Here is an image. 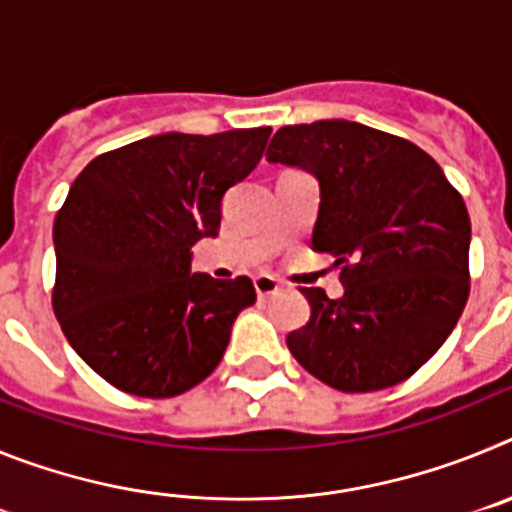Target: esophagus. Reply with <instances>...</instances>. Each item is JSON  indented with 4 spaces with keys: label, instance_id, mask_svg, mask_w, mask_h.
Wrapping results in <instances>:
<instances>
[{
    "label": "esophagus",
    "instance_id": "obj_1",
    "mask_svg": "<svg viewBox=\"0 0 512 512\" xmlns=\"http://www.w3.org/2000/svg\"><path fill=\"white\" fill-rule=\"evenodd\" d=\"M253 287H256V295L259 300H269L279 292V282L274 277H256L253 279Z\"/></svg>",
    "mask_w": 512,
    "mask_h": 512
}]
</instances>
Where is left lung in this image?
I'll return each instance as SVG.
<instances>
[{
	"label": "left lung",
	"instance_id": "obj_1",
	"mask_svg": "<svg viewBox=\"0 0 512 512\" xmlns=\"http://www.w3.org/2000/svg\"><path fill=\"white\" fill-rule=\"evenodd\" d=\"M269 164L318 179L312 251L336 256L343 297L302 289L310 320L287 346L333 390L377 392L415 374L451 336L469 297L472 225L423 148L361 122L277 130Z\"/></svg>",
	"mask_w": 512,
	"mask_h": 512
}]
</instances>
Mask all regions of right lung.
<instances>
[{"mask_svg": "<svg viewBox=\"0 0 512 512\" xmlns=\"http://www.w3.org/2000/svg\"><path fill=\"white\" fill-rule=\"evenodd\" d=\"M269 135H151L97 156L71 184L53 223V310L112 387L174 397L220 364L256 289L192 274V246L215 238L225 192L256 169Z\"/></svg>", "mask_w": 512, "mask_h": 512, "instance_id": "obj_1", "label": "right lung"}]
</instances>
